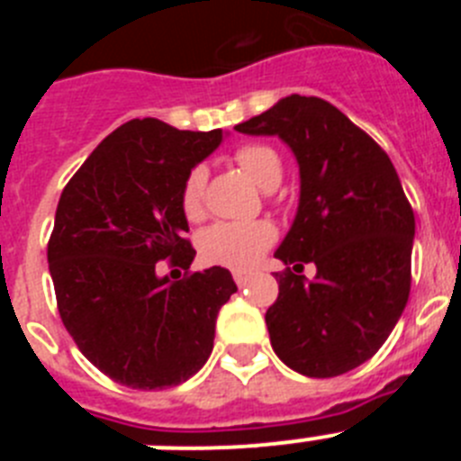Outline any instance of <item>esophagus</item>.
<instances>
[{"label":"esophagus","mask_w":461,"mask_h":461,"mask_svg":"<svg viewBox=\"0 0 461 461\" xmlns=\"http://www.w3.org/2000/svg\"><path fill=\"white\" fill-rule=\"evenodd\" d=\"M251 272H242V270H235L233 272V279H235V284H238L240 288L242 286H247V284H249V279H251Z\"/></svg>","instance_id":"obj_1"}]
</instances>
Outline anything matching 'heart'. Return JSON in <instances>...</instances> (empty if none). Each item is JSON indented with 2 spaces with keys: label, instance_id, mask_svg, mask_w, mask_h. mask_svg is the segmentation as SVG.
<instances>
[{
  "label": "heart",
  "instance_id": "heart-1",
  "mask_svg": "<svg viewBox=\"0 0 461 461\" xmlns=\"http://www.w3.org/2000/svg\"><path fill=\"white\" fill-rule=\"evenodd\" d=\"M235 164L266 191L275 189L284 175L276 149L263 142H247L235 149ZM205 185L207 170L203 166H194L182 182L180 205L191 221L205 214ZM275 238V228L267 221H219L203 230L198 238V251L210 266L247 270L270 249Z\"/></svg>",
  "mask_w": 461,
  "mask_h": 461
}]
</instances>
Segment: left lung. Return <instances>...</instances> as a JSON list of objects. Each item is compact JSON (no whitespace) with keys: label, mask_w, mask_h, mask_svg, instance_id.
<instances>
[{"label":"left lung","mask_w":461,"mask_h":461,"mask_svg":"<svg viewBox=\"0 0 461 461\" xmlns=\"http://www.w3.org/2000/svg\"><path fill=\"white\" fill-rule=\"evenodd\" d=\"M279 136L300 166L295 221L275 256L279 295L266 323L284 365L330 378L367 362L388 339L411 291L415 217L390 157L319 96L291 94L235 126ZM317 266L312 282L300 276Z\"/></svg>","instance_id":"left-lung-1"}]
</instances>
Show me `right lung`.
Instances as JSON below:
<instances>
[{
    "label": "right lung",
    "mask_w": 461,
    "mask_h": 461,
    "mask_svg": "<svg viewBox=\"0 0 461 461\" xmlns=\"http://www.w3.org/2000/svg\"><path fill=\"white\" fill-rule=\"evenodd\" d=\"M221 138L154 117L126 122L59 195L48 242L57 309L80 353L122 385L161 390L194 376L238 291L226 267L189 272L195 249L180 205L186 173ZM161 259L185 276H158Z\"/></svg>",
    "instance_id": "right-lung-1"
}]
</instances>
